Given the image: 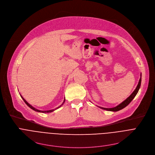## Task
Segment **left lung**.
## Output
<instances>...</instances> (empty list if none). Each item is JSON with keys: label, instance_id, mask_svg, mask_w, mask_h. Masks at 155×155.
<instances>
[{"label": "left lung", "instance_id": "1", "mask_svg": "<svg viewBox=\"0 0 155 155\" xmlns=\"http://www.w3.org/2000/svg\"><path fill=\"white\" fill-rule=\"evenodd\" d=\"M141 76L142 75L140 74V78L139 80V81L138 83V84L136 88V90L132 93L126 100H124L123 102H121L120 104H119L118 105L116 106L114 108H104V107H99V108L103 109V110H108V111H112V112H117L119 111V110L124 108V107H126L132 101L133 99L135 96H136V94H137L139 88L140 87V84H141Z\"/></svg>", "mask_w": 155, "mask_h": 155}]
</instances>
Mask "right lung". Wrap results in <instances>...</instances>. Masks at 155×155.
Listing matches in <instances>:
<instances>
[{
    "label": "right lung",
    "instance_id": "add662e5",
    "mask_svg": "<svg viewBox=\"0 0 155 155\" xmlns=\"http://www.w3.org/2000/svg\"><path fill=\"white\" fill-rule=\"evenodd\" d=\"M21 97H22V99H23V101H25V102L26 103V104L28 106V107H29L31 109H32V110H34V111H35V112H41V113H50V112H53L54 111V110H55L56 108H59V107H60L62 105H63V104L64 103V102H65V99H64V102H63V103L62 104V105L60 106V107H58V108H55V110H47V111H41V110H38V109H36L35 108H34V107H32L31 105H30L23 97H22V96L21 95Z\"/></svg>",
    "mask_w": 155,
    "mask_h": 155
}]
</instances>
